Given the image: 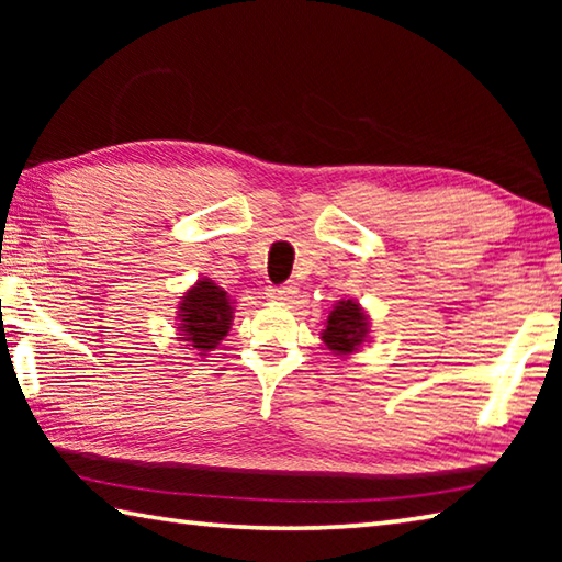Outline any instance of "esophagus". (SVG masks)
<instances>
[{
  "mask_svg": "<svg viewBox=\"0 0 562 562\" xmlns=\"http://www.w3.org/2000/svg\"><path fill=\"white\" fill-rule=\"evenodd\" d=\"M297 284L294 282H284V284H278V288H270L268 290V297L272 300H292L294 294H297Z\"/></svg>",
  "mask_w": 562,
  "mask_h": 562,
  "instance_id": "34e87169",
  "label": "esophagus"
}]
</instances>
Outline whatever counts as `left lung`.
Here are the masks:
<instances>
[{
    "label": "left lung",
    "mask_w": 562,
    "mask_h": 562,
    "mask_svg": "<svg viewBox=\"0 0 562 562\" xmlns=\"http://www.w3.org/2000/svg\"><path fill=\"white\" fill-rule=\"evenodd\" d=\"M367 315L361 312L357 302L341 300L327 317V329H322L325 345L337 351V355H349L355 351L367 337Z\"/></svg>",
    "instance_id": "8db88e82"
}]
</instances>
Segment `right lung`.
<instances>
[{
	"instance_id": "right-lung-1",
	"label": "right lung",
	"mask_w": 562,
	"mask_h": 562,
	"mask_svg": "<svg viewBox=\"0 0 562 562\" xmlns=\"http://www.w3.org/2000/svg\"><path fill=\"white\" fill-rule=\"evenodd\" d=\"M180 341H190L188 347L211 351L231 329L233 307L227 292L217 288L213 280H201L193 290L186 292L180 302Z\"/></svg>"
}]
</instances>
